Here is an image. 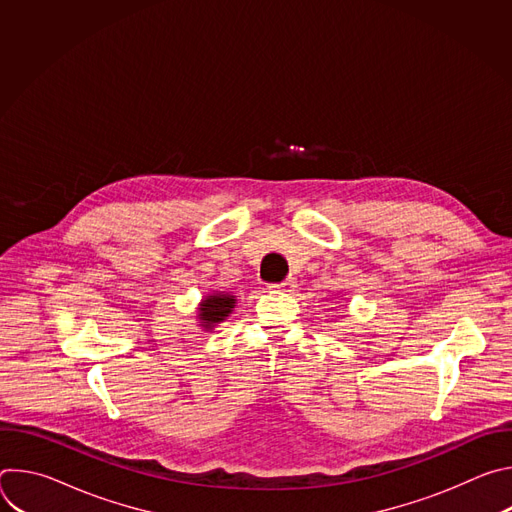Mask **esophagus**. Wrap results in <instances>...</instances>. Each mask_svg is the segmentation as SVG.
<instances>
[{
  "label": "esophagus",
  "mask_w": 512,
  "mask_h": 512,
  "mask_svg": "<svg viewBox=\"0 0 512 512\" xmlns=\"http://www.w3.org/2000/svg\"><path fill=\"white\" fill-rule=\"evenodd\" d=\"M296 287H298V281H296L294 277H289V279H285V281H281V283H271V285H269V289H273V291H283V294H291V291H296Z\"/></svg>",
  "instance_id": "obj_1"
}]
</instances>
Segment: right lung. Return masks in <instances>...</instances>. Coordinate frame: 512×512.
I'll return each mask as SVG.
<instances>
[{"instance_id":"right-lung-1","label":"right lung","mask_w":512,"mask_h":512,"mask_svg":"<svg viewBox=\"0 0 512 512\" xmlns=\"http://www.w3.org/2000/svg\"><path fill=\"white\" fill-rule=\"evenodd\" d=\"M237 306V296L231 291H214V294H206L198 308H196V322L202 330L210 332L216 324L225 322Z\"/></svg>"}]
</instances>
